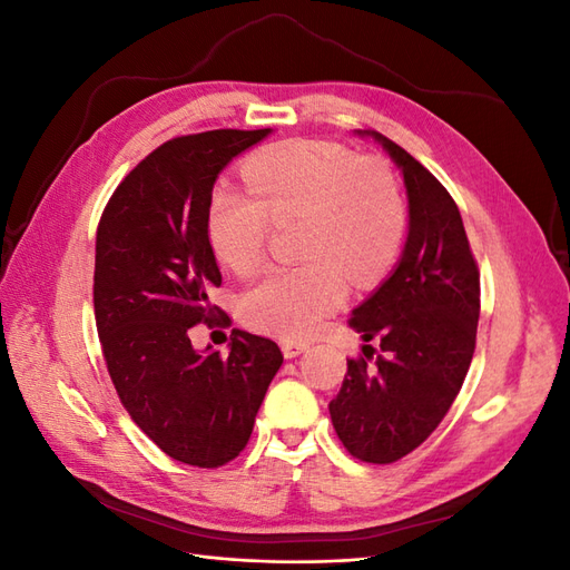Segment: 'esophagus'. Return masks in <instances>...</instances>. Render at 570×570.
<instances>
[{
	"label": "esophagus",
	"instance_id": "1",
	"mask_svg": "<svg viewBox=\"0 0 570 570\" xmlns=\"http://www.w3.org/2000/svg\"><path fill=\"white\" fill-rule=\"evenodd\" d=\"M308 350V344L306 342H295V340H283V354H285V358H295V356H299L302 352H306Z\"/></svg>",
	"mask_w": 570,
	"mask_h": 570
}]
</instances>
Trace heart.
<instances>
[{
  "mask_svg": "<svg viewBox=\"0 0 570 570\" xmlns=\"http://www.w3.org/2000/svg\"><path fill=\"white\" fill-rule=\"evenodd\" d=\"M249 195L218 185L206 212L216 256L247 275L264 262L271 223L299 220V266L271 268L239 299L243 321L281 337H306L354 287L377 283L400 256L406 202L381 159L327 140H287L245 161Z\"/></svg>",
  "mask_w": 570,
  "mask_h": 570,
  "instance_id": "heart-1",
  "label": "heart"
}]
</instances>
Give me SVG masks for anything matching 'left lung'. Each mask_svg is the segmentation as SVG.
I'll return each mask as SVG.
<instances>
[{"label":"left lung","instance_id":"left-lung-1","mask_svg":"<svg viewBox=\"0 0 570 570\" xmlns=\"http://www.w3.org/2000/svg\"><path fill=\"white\" fill-rule=\"evenodd\" d=\"M402 168L409 237L400 264L356 306L350 327L364 354L347 358L331 419L344 450L366 463H392L442 423L469 373L480 316V271L459 206L406 149L375 130Z\"/></svg>","mask_w":570,"mask_h":570}]
</instances>
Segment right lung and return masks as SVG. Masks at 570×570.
Masks as SVG:
<instances>
[{"instance_id":"add662e5","label":"right lung","mask_w":570,"mask_h":570,"mask_svg":"<svg viewBox=\"0 0 570 570\" xmlns=\"http://www.w3.org/2000/svg\"><path fill=\"white\" fill-rule=\"evenodd\" d=\"M268 132L174 137L120 180L97 226L95 321L118 400L164 454L197 469L245 450L283 364L278 344L245 331L230 333L228 356L189 342L197 323L230 325L209 302L220 285L206 230L214 183Z\"/></svg>"}]
</instances>
